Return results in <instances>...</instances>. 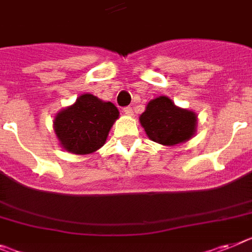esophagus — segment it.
<instances>
[{
	"label": "esophagus",
	"mask_w": 252,
	"mask_h": 252,
	"mask_svg": "<svg viewBox=\"0 0 252 252\" xmlns=\"http://www.w3.org/2000/svg\"><path fill=\"white\" fill-rule=\"evenodd\" d=\"M124 114H126V115L132 116L133 115V109H132V107H130V106L124 107Z\"/></svg>",
	"instance_id": "1"
}]
</instances>
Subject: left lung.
I'll list each match as a JSON object with an SVG mask.
<instances>
[{
	"label": "left lung",
	"mask_w": 252,
	"mask_h": 252,
	"mask_svg": "<svg viewBox=\"0 0 252 252\" xmlns=\"http://www.w3.org/2000/svg\"><path fill=\"white\" fill-rule=\"evenodd\" d=\"M139 123L154 142L175 146L194 136L197 115L191 110L175 106L169 97L158 96L147 103Z\"/></svg>",
	"instance_id": "8db88e82"
}]
</instances>
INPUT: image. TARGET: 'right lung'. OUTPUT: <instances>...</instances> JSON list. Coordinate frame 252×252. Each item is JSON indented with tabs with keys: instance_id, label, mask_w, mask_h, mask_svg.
<instances>
[{
	"instance_id": "1",
	"label": "right lung",
	"mask_w": 252,
	"mask_h": 252,
	"mask_svg": "<svg viewBox=\"0 0 252 252\" xmlns=\"http://www.w3.org/2000/svg\"><path fill=\"white\" fill-rule=\"evenodd\" d=\"M119 110L111 102L84 94L71 106L56 114L54 129L60 145L77 155H88L101 149Z\"/></svg>"
}]
</instances>
